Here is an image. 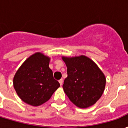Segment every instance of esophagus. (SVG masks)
I'll use <instances>...</instances> for the list:
<instances>
[{"mask_svg": "<svg viewBox=\"0 0 128 128\" xmlns=\"http://www.w3.org/2000/svg\"><path fill=\"white\" fill-rule=\"evenodd\" d=\"M59 83H60V84L61 86H62V84H63V80H62V79L60 80H59Z\"/></svg>", "mask_w": 128, "mask_h": 128, "instance_id": "34e87169", "label": "esophagus"}]
</instances>
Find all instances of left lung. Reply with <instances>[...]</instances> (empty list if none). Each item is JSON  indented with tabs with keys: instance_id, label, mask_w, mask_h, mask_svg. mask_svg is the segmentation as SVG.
<instances>
[{
	"instance_id": "1",
	"label": "left lung",
	"mask_w": 128,
	"mask_h": 128,
	"mask_svg": "<svg viewBox=\"0 0 128 128\" xmlns=\"http://www.w3.org/2000/svg\"><path fill=\"white\" fill-rule=\"evenodd\" d=\"M67 66V78L63 88L70 102L81 108L94 104L102 96L106 78L91 60L84 56L62 57Z\"/></svg>"
}]
</instances>
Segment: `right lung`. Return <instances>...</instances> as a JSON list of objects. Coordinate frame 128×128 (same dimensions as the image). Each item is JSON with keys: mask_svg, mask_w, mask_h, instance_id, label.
<instances>
[{"mask_svg": "<svg viewBox=\"0 0 128 128\" xmlns=\"http://www.w3.org/2000/svg\"><path fill=\"white\" fill-rule=\"evenodd\" d=\"M49 60L42 53H35L26 60L16 73L14 87L26 104L33 106L42 105L60 86L48 67Z\"/></svg>", "mask_w": 128, "mask_h": 128, "instance_id": "1", "label": "right lung"}]
</instances>
